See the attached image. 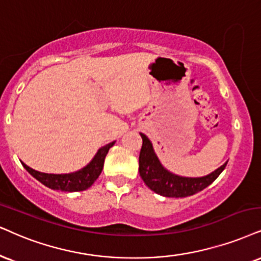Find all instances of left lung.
<instances>
[{"label": "left lung", "mask_w": 261, "mask_h": 261, "mask_svg": "<svg viewBox=\"0 0 261 261\" xmlns=\"http://www.w3.org/2000/svg\"><path fill=\"white\" fill-rule=\"evenodd\" d=\"M140 136L143 138V146L139 155L140 176L147 188L165 197H188L197 194L211 185L226 167L227 162L202 178H185L175 175L161 165L149 138L143 133H140Z\"/></svg>", "instance_id": "8db88e82"}]
</instances>
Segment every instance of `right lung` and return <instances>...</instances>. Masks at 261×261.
I'll use <instances>...</instances> for the list:
<instances>
[{"label":"right lung","instance_id":"1","mask_svg":"<svg viewBox=\"0 0 261 261\" xmlns=\"http://www.w3.org/2000/svg\"><path fill=\"white\" fill-rule=\"evenodd\" d=\"M115 141L108 144V145L100 147L96 152L91 162L82 169L77 172L69 173V174H48V173H41L37 170L30 168V167L21 162L24 168L28 170L30 174L37 179L38 181L42 182L47 188L52 190H60V191L66 192H75V191H83L91 188L93 182L98 179L100 175L102 167H104L105 157L108 155L110 147L114 145Z\"/></svg>","mask_w":261,"mask_h":261}]
</instances>
